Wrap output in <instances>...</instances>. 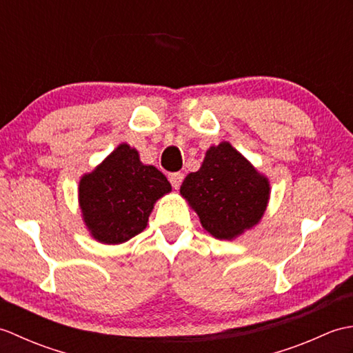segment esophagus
<instances>
[{"label":"esophagus","instance_id":"obj_1","mask_svg":"<svg viewBox=\"0 0 353 353\" xmlns=\"http://www.w3.org/2000/svg\"><path fill=\"white\" fill-rule=\"evenodd\" d=\"M168 181L172 185V188H179L183 181V174L182 172H170L168 174Z\"/></svg>","mask_w":353,"mask_h":353}]
</instances>
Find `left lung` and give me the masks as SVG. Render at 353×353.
Returning <instances> with one entry per match:
<instances>
[{
  "label": "left lung",
  "instance_id": "obj_1",
  "mask_svg": "<svg viewBox=\"0 0 353 353\" xmlns=\"http://www.w3.org/2000/svg\"><path fill=\"white\" fill-rule=\"evenodd\" d=\"M181 194L209 234L232 239L261 220L270 185L229 142H221L208 150L199 171L185 177Z\"/></svg>",
  "mask_w": 353,
  "mask_h": 353
}]
</instances>
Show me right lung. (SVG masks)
I'll use <instances>...</instances> for the list:
<instances>
[{
  "mask_svg": "<svg viewBox=\"0 0 353 353\" xmlns=\"http://www.w3.org/2000/svg\"><path fill=\"white\" fill-rule=\"evenodd\" d=\"M171 185L153 165H142L134 148L121 144L79 185L81 214L95 239L119 244L145 229L154 201Z\"/></svg>",
  "mask_w": 353,
  "mask_h": 353,
  "instance_id": "add662e5",
  "label": "right lung"
}]
</instances>
